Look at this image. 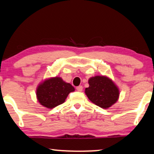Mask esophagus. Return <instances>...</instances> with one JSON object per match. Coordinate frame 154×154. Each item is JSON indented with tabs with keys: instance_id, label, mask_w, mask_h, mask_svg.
<instances>
[{
	"instance_id": "obj_1",
	"label": "esophagus",
	"mask_w": 154,
	"mask_h": 154,
	"mask_svg": "<svg viewBox=\"0 0 154 154\" xmlns=\"http://www.w3.org/2000/svg\"><path fill=\"white\" fill-rule=\"evenodd\" d=\"M82 86H78L76 88V89H77V90L78 92H82Z\"/></svg>"
}]
</instances>
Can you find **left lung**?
<instances>
[{"label":"left lung","mask_w":154,"mask_h":154,"mask_svg":"<svg viewBox=\"0 0 154 154\" xmlns=\"http://www.w3.org/2000/svg\"><path fill=\"white\" fill-rule=\"evenodd\" d=\"M88 88L85 92L92 103L102 108L107 109L118 100L120 90L110 77L97 75L88 79Z\"/></svg>","instance_id":"8db88e82"}]
</instances>
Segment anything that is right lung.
Returning <instances> with one entry per match:
<instances>
[{"label": "right lung", "mask_w": 154, "mask_h": 154, "mask_svg": "<svg viewBox=\"0 0 154 154\" xmlns=\"http://www.w3.org/2000/svg\"><path fill=\"white\" fill-rule=\"evenodd\" d=\"M75 89L71 84L64 82L62 77L45 79L36 88V98L42 106L52 109L65 102L71 92Z\"/></svg>", "instance_id": "right-lung-1"}]
</instances>
